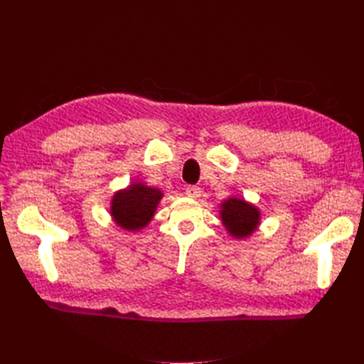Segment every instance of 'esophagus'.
<instances>
[{"label":"esophagus","instance_id":"34e87169","mask_svg":"<svg viewBox=\"0 0 364 364\" xmlns=\"http://www.w3.org/2000/svg\"><path fill=\"white\" fill-rule=\"evenodd\" d=\"M200 194H202V189L197 186H188L186 188V196L191 198H198Z\"/></svg>","mask_w":364,"mask_h":364}]
</instances>
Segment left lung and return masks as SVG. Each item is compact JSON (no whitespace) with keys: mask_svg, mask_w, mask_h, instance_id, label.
I'll return each mask as SVG.
<instances>
[{"mask_svg":"<svg viewBox=\"0 0 364 364\" xmlns=\"http://www.w3.org/2000/svg\"><path fill=\"white\" fill-rule=\"evenodd\" d=\"M220 219L231 236L242 239L249 237L258 228L261 213L245 200L231 197L220 205Z\"/></svg>","mask_w":364,"mask_h":364,"instance_id":"1","label":"left lung"}]
</instances>
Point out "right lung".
<instances>
[{
    "instance_id": "right-lung-1",
    "label": "right lung",
    "mask_w": 364,
    "mask_h": 364,
    "mask_svg": "<svg viewBox=\"0 0 364 364\" xmlns=\"http://www.w3.org/2000/svg\"><path fill=\"white\" fill-rule=\"evenodd\" d=\"M162 198L156 188L133 183L127 189L115 192L111 200V215L123 230L139 231L149 225Z\"/></svg>"
}]
</instances>
